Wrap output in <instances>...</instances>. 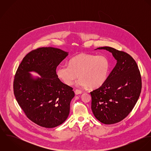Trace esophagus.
Returning a JSON list of instances; mask_svg holds the SVG:
<instances>
[{"mask_svg":"<svg viewBox=\"0 0 151 151\" xmlns=\"http://www.w3.org/2000/svg\"><path fill=\"white\" fill-rule=\"evenodd\" d=\"M83 93V92L80 90H78V89H76L75 91V94L76 95H79V94H81Z\"/></svg>","mask_w":151,"mask_h":151,"instance_id":"34e87169","label":"esophagus"}]
</instances>
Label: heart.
<instances>
[{"instance_id":"b5f03b06","label":"heart","mask_w":151,"mask_h":151,"mask_svg":"<svg viewBox=\"0 0 151 151\" xmlns=\"http://www.w3.org/2000/svg\"><path fill=\"white\" fill-rule=\"evenodd\" d=\"M110 63L102 55L80 53L69 61V65H61L57 70L58 77L67 86H72L79 74L76 86L95 89L102 86L108 79Z\"/></svg>"}]
</instances>
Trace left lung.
<instances>
[{"mask_svg": "<svg viewBox=\"0 0 151 151\" xmlns=\"http://www.w3.org/2000/svg\"><path fill=\"white\" fill-rule=\"evenodd\" d=\"M112 53L117 63L105 83L91 92V109L101 123L111 124L126 118L135 105L141 93V77L138 65L128 53L104 46Z\"/></svg>", "mask_w": 151, "mask_h": 151, "instance_id": "left-lung-1", "label": "left lung"}]
</instances>
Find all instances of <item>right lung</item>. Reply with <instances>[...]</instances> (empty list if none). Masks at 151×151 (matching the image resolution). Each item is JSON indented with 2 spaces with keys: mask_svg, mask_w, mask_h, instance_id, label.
<instances>
[{
  "mask_svg": "<svg viewBox=\"0 0 151 151\" xmlns=\"http://www.w3.org/2000/svg\"><path fill=\"white\" fill-rule=\"evenodd\" d=\"M68 53L52 47H40L28 53L16 73L13 89L16 99L27 117L45 128L65 122L75 94L73 88L63 83L56 68ZM37 72L41 78L29 73Z\"/></svg>",
  "mask_w": 151,
  "mask_h": 151,
  "instance_id": "1",
  "label": "right lung"
}]
</instances>
